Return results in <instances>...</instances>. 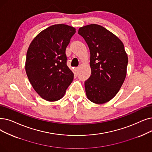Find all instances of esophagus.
<instances>
[{
	"instance_id": "obj_1",
	"label": "esophagus",
	"mask_w": 152,
	"mask_h": 152,
	"mask_svg": "<svg viewBox=\"0 0 152 152\" xmlns=\"http://www.w3.org/2000/svg\"><path fill=\"white\" fill-rule=\"evenodd\" d=\"M78 70H79V67H76V68H75V72H76V73H77V72H78Z\"/></svg>"
}]
</instances>
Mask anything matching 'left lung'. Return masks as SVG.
<instances>
[{"instance_id":"obj_1","label":"left lung","mask_w":152,"mask_h":152,"mask_svg":"<svg viewBox=\"0 0 152 152\" xmlns=\"http://www.w3.org/2000/svg\"><path fill=\"white\" fill-rule=\"evenodd\" d=\"M90 50L91 75L84 82L88 99L101 104L110 101L120 90L126 77L128 56L121 39L97 24L80 28Z\"/></svg>"}]
</instances>
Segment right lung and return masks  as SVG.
Listing matches in <instances>:
<instances>
[{"label": "right lung", "instance_id": "add662e5", "mask_svg": "<svg viewBox=\"0 0 152 152\" xmlns=\"http://www.w3.org/2000/svg\"><path fill=\"white\" fill-rule=\"evenodd\" d=\"M75 33L67 25H51L39 33L28 48L26 73L34 90L46 101L60 100L73 80L65 51Z\"/></svg>", "mask_w": 152, "mask_h": 152}]
</instances>
